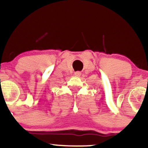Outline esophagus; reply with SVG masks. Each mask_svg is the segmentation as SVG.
I'll return each instance as SVG.
<instances>
[{"mask_svg": "<svg viewBox=\"0 0 148 148\" xmlns=\"http://www.w3.org/2000/svg\"><path fill=\"white\" fill-rule=\"evenodd\" d=\"M81 73L80 72H74V76H77V77H79V76H81Z\"/></svg>", "mask_w": 148, "mask_h": 148, "instance_id": "34e87169", "label": "esophagus"}]
</instances>
